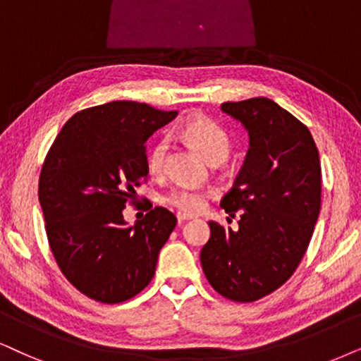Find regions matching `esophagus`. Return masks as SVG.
Here are the masks:
<instances>
[{
    "mask_svg": "<svg viewBox=\"0 0 361 361\" xmlns=\"http://www.w3.org/2000/svg\"><path fill=\"white\" fill-rule=\"evenodd\" d=\"M176 218H178V223H185V221H188V220H193V214H188V213H178L176 214Z\"/></svg>",
    "mask_w": 361,
    "mask_h": 361,
    "instance_id": "obj_1",
    "label": "esophagus"
}]
</instances>
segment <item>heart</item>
Segmentation results:
<instances>
[{
  "label": "heart",
  "mask_w": 361,
  "mask_h": 361,
  "mask_svg": "<svg viewBox=\"0 0 361 361\" xmlns=\"http://www.w3.org/2000/svg\"><path fill=\"white\" fill-rule=\"evenodd\" d=\"M180 135L193 145L209 163L225 161L230 153V136L223 128L213 120L204 116H191L180 126ZM168 141L158 140L149 148L147 157L148 171L154 176L163 175L166 171ZM209 193L203 190L190 188V186H173L161 195V203L175 208L181 213L195 214L200 213L207 204Z\"/></svg>",
  "instance_id": "heart-1"
}]
</instances>
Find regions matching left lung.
Returning <instances> with one entry per match:
<instances>
[{
  "label": "left lung",
  "instance_id": "left-lung-1",
  "mask_svg": "<svg viewBox=\"0 0 361 361\" xmlns=\"http://www.w3.org/2000/svg\"><path fill=\"white\" fill-rule=\"evenodd\" d=\"M221 111L250 136L245 163L221 208L238 230L209 221L200 258L209 285L228 300L257 302L293 275L322 204V166L310 130L273 99L228 102Z\"/></svg>",
  "mask_w": 361,
  "mask_h": 361
}]
</instances>
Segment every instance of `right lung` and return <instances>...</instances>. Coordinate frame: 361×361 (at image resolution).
Wrapping results in <instances>:
<instances>
[{
  "label": "right lung",
  "mask_w": 361,
  "mask_h": 361,
  "mask_svg": "<svg viewBox=\"0 0 361 361\" xmlns=\"http://www.w3.org/2000/svg\"><path fill=\"white\" fill-rule=\"evenodd\" d=\"M147 103L111 102L73 115L49 148L38 198L49 248L66 280L102 303H121L152 281L176 216L154 207L126 226L123 209L148 176L147 140L175 120Z\"/></svg>",
  "instance_id": "add662e5"
}]
</instances>
